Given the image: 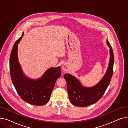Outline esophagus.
Returning a JSON list of instances; mask_svg holds the SVG:
<instances>
[{
    "label": "esophagus",
    "mask_w": 128,
    "mask_h": 128,
    "mask_svg": "<svg viewBox=\"0 0 128 128\" xmlns=\"http://www.w3.org/2000/svg\"><path fill=\"white\" fill-rule=\"evenodd\" d=\"M62 69L64 72H67L68 70V66L66 64H64L62 67Z\"/></svg>",
    "instance_id": "34e87169"
}]
</instances>
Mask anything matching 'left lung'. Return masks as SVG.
<instances>
[{
  "instance_id": "left-lung-1",
  "label": "left lung",
  "mask_w": 128,
  "mask_h": 128,
  "mask_svg": "<svg viewBox=\"0 0 128 128\" xmlns=\"http://www.w3.org/2000/svg\"><path fill=\"white\" fill-rule=\"evenodd\" d=\"M106 42L110 53L108 68L102 79L96 85L92 87L84 86L75 76L70 74L64 75L70 101L74 105L86 107L94 104L102 98L108 87L113 73L114 53L108 40H106Z\"/></svg>"
}]
</instances>
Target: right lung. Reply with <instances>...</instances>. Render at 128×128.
<instances>
[{
  "label": "right lung",
  "instance_id": "1",
  "mask_svg": "<svg viewBox=\"0 0 128 128\" xmlns=\"http://www.w3.org/2000/svg\"><path fill=\"white\" fill-rule=\"evenodd\" d=\"M24 32L14 44L10 58V72L12 83L21 98L28 103L36 106L44 105L49 102L52 91L58 78L61 75L60 66L47 70L37 79L25 75L18 56V44Z\"/></svg>",
  "mask_w": 128,
  "mask_h": 128
}]
</instances>
